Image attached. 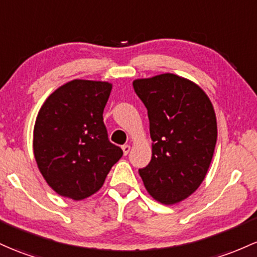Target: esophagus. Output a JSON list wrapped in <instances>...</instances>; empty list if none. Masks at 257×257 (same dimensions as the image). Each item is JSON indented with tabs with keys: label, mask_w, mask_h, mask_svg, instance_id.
<instances>
[{
	"label": "esophagus",
	"mask_w": 257,
	"mask_h": 257,
	"mask_svg": "<svg viewBox=\"0 0 257 257\" xmlns=\"http://www.w3.org/2000/svg\"><path fill=\"white\" fill-rule=\"evenodd\" d=\"M122 150H123V154L126 156V155L129 154V151H131V146H129V145H123L122 146Z\"/></svg>",
	"instance_id": "esophagus-1"
}]
</instances>
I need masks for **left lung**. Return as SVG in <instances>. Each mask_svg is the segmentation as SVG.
Segmentation results:
<instances>
[{"mask_svg":"<svg viewBox=\"0 0 257 257\" xmlns=\"http://www.w3.org/2000/svg\"><path fill=\"white\" fill-rule=\"evenodd\" d=\"M148 109L152 157L139 170L149 194L161 204H178L206 177L217 142V120L204 90L165 73L133 81Z\"/></svg>","mask_w":257,"mask_h":257,"instance_id":"obj_1","label":"left lung"}]
</instances>
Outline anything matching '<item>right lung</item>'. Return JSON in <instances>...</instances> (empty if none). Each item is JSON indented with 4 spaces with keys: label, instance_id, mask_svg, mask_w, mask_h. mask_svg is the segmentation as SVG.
Instances as JSON below:
<instances>
[{
    "label": "right lung",
    "instance_id": "obj_1",
    "mask_svg": "<svg viewBox=\"0 0 257 257\" xmlns=\"http://www.w3.org/2000/svg\"><path fill=\"white\" fill-rule=\"evenodd\" d=\"M112 84L74 79L52 92L34 125L39 171L58 195L83 200L100 190L123 151L103 123Z\"/></svg>",
    "mask_w": 257,
    "mask_h": 257
}]
</instances>
